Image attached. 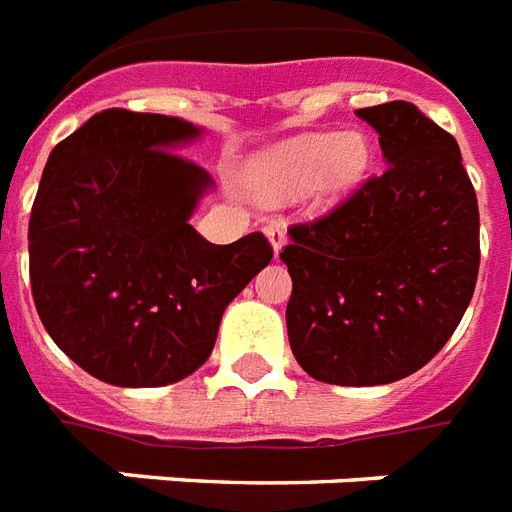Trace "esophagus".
Returning <instances> with one entry per match:
<instances>
[{
	"label": "esophagus",
	"mask_w": 512,
	"mask_h": 512,
	"mask_svg": "<svg viewBox=\"0 0 512 512\" xmlns=\"http://www.w3.org/2000/svg\"><path fill=\"white\" fill-rule=\"evenodd\" d=\"M264 232H267L269 243H272V248H275V253H280V248L285 245V224L280 222H267V227H264Z\"/></svg>",
	"instance_id": "obj_1"
}]
</instances>
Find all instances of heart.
I'll return each mask as SVG.
<instances>
[{"mask_svg": "<svg viewBox=\"0 0 512 512\" xmlns=\"http://www.w3.org/2000/svg\"><path fill=\"white\" fill-rule=\"evenodd\" d=\"M367 158V142L359 134H309L272 150L253 174V190L269 203L296 198L317 177L322 190H341L365 171Z\"/></svg>", "mask_w": 512, "mask_h": 512, "instance_id": "b5f03b06", "label": "heart"}]
</instances>
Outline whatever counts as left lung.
<instances>
[{
	"mask_svg": "<svg viewBox=\"0 0 512 512\" xmlns=\"http://www.w3.org/2000/svg\"><path fill=\"white\" fill-rule=\"evenodd\" d=\"M386 171L333 211L288 227L285 322L293 357L335 386H383L428 365L473 290L478 200L455 137L394 100L359 108Z\"/></svg>",
	"mask_w": 512,
	"mask_h": 512,
	"instance_id": "1",
	"label": "left lung"
}]
</instances>
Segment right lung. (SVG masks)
Here are the masks:
<instances>
[{"label":"right lung","mask_w":512,"mask_h":512,"mask_svg":"<svg viewBox=\"0 0 512 512\" xmlns=\"http://www.w3.org/2000/svg\"><path fill=\"white\" fill-rule=\"evenodd\" d=\"M198 126L110 108L57 142L28 222L36 312L97 380L169 386L198 370L232 298L272 261L261 232L208 243L190 216L211 177L174 147Z\"/></svg>","instance_id":"right-lung-1"}]
</instances>
